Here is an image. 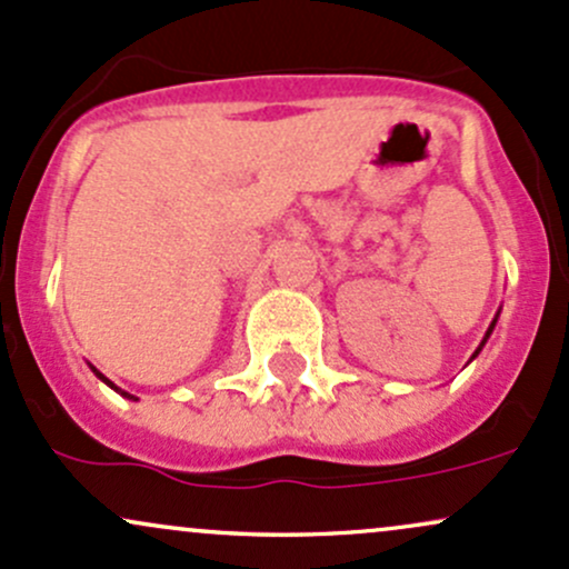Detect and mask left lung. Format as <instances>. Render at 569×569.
I'll return each mask as SVG.
<instances>
[{
  "instance_id": "8db88e82",
  "label": "left lung",
  "mask_w": 569,
  "mask_h": 569,
  "mask_svg": "<svg viewBox=\"0 0 569 569\" xmlns=\"http://www.w3.org/2000/svg\"><path fill=\"white\" fill-rule=\"evenodd\" d=\"M491 328H495V322H491ZM491 328H489V333H491ZM489 333H487V338H489ZM487 338H483V341H487ZM481 347H483V343H481ZM478 352H481V349H478ZM476 352V355H478Z\"/></svg>"
}]
</instances>
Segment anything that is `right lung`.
<instances>
[{"instance_id":"right-lung-1","label":"right lung","mask_w":569,"mask_h":569,"mask_svg":"<svg viewBox=\"0 0 569 569\" xmlns=\"http://www.w3.org/2000/svg\"><path fill=\"white\" fill-rule=\"evenodd\" d=\"M99 379H104V376H101V373H99ZM104 381H107V379H104ZM107 385H110L112 389H118V387H114V385H112V381H107ZM123 395H126V398H131V395H129V392H123Z\"/></svg>"}]
</instances>
